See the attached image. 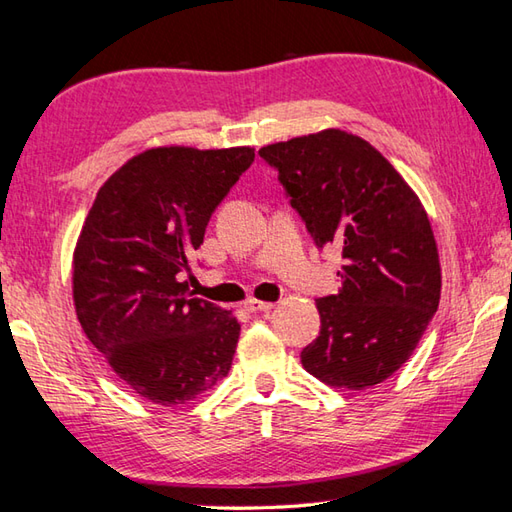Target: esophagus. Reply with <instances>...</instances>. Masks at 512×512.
Instances as JSON below:
<instances>
[{
  "instance_id": "34e87169",
  "label": "esophagus",
  "mask_w": 512,
  "mask_h": 512,
  "mask_svg": "<svg viewBox=\"0 0 512 512\" xmlns=\"http://www.w3.org/2000/svg\"><path fill=\"white\" fill-rule=\"evenodd\" d=\"M245 307H247L249 311H269V309H274V302H265V300L249 298V300L245 302Z\"/></svg>"
}]
</instances>
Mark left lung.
<instances>
[{
  "label": "left lung",
  "instance_id": "left-lung-1",
  "mask_svg": "<svg viewBox=\"0 0 512 512\" xmlns=\"http://www.w3.org/2000/svg\"><path fill=\"white\" fill-rule=\"evenodd\" d=\"M258 154L316 243L344 258L340 294L316 302L322 329L302 367L333 389L375 387L411 358L440 305V254L422 201L369 141L338 128Z\"/></svg>",
  "mask_w": 512,
  "mask_h": 512
}]
</instances>
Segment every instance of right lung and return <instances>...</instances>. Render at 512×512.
Masks as SVG:
<instances>
[{"label": "right lung", "instance_id": "obj_1", "mask_svg": "<svg viewBox=\"0 0 512 512\" xmlns=\"http://www.w3.org/2000/svg\"><path fill=\"white\" fill-rule=\"evenodd\" d=\"M254 148L161 145L101 185L72 254V300L88 340L139 398L176 406L232 369L241 322L192 298L181 271Z\"/></svg>", "mask_w": 512, "mask_h": 512}]
</instances>
